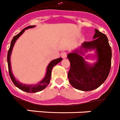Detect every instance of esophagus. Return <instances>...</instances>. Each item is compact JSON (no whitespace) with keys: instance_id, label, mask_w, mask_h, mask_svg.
I'll use <instances>...</instances> for the list:
<instances>
[{"instance_id":"obj_1","label":"esophagus","mask_w":120,"mask_h":120,"mask_svg":"<svg viewBox=\"0 0 120 120\" xmlns=\"http://www.w3.org/2000/svg\"><path fill=\"white\" fill-rule=\"evenodd\" d=\"M67 56V52H62V53H61V57H62L63 59L66 58Z\"/></svg>"}]
</instances>
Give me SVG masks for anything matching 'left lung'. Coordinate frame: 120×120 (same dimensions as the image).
Returning <instances> with one entry per match:
<instances>
[{"instance_id":"left-lung-1","label":"left lung","mask_w":120,"mask_h":120,"mask_svg":"<svg viewBox=\"0 0 120 120\" xmlns=\"http://www.w3.org/2000/svg\"><path fill=\"white\" fill-rule=\"evenodd\" d=\"M92 41H85L80 47L68 54L70 69L68 78L72 86L77 90L89 91L95 90L106 80L111 66L112 50L106 35L95 29ZM94 50V55L85 56L88 51ZM85 56L84 57L83 56ZM96 59L93 64L85 59Z\"/></svg>"}]
</instances>
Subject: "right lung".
I'll return each mask as SVG.
<instances>
[{"instance_id": "right-lung-1", "label": "right lung", "mask_w": 120, "mask_h": 120, "mask_svg": "<svg viewBox=\"0 0 120 120\" xmlns=\"http://www.w3.org/2000/svg\"><path fill=\"white\" fill-rule=\"evenodd\" d=\"M36 26H29L28 27H26V28H24V29L22 30L19 33V34L15 36L12 38L11 43L10 47L8 50V56H7V61H8V70H9V76H10L11 79L12 80V82L15 86H16L20 90H22L23 91L27 92V93H37V92L41 91L42 90H44V88L47 87V86L48 85L49 83L50 82V80L51 79V75H52V70L53 67L55 65H56L57 64L61 62L62 60L61 58H58V59H54L53 61H51L49 65L47 67V69H46V73H45V75L44 77L40 82H38V83H35V84H24V83H22L19 81L16 78L14 77V76L12 74V70H11V53H12V50L13 49V47L15 43L16 42L17 40L19 38V37H20L22 34H23L25 30L28 29L30 28H33L35 27Z\"/></svg>"}]
</instances>
